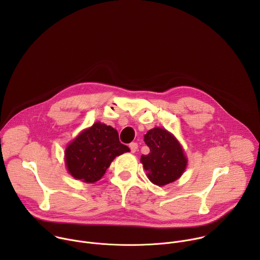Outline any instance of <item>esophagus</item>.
<instances>
[{"mask_svg":"<svg viewBox=\"0 0 260 260\" xmlns=\"http://www.w3.org/2000/svg\"><path fill=\"white\" fill-rule=\"evenodd\" d=\"M129 148H131V151L133 153H135L138 150V144L137 143H131L129 144Z\"/></svg>","mask_w":260,"mask_h":260,"instance_id":"34e87169","label":"esophagus"}]
</instances>
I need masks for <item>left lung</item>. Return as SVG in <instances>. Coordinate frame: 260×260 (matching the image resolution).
Wrapping results in <instances>:
<instances>
[{
  "instance_id": "left-lung-1",
  "label": "left lung",
  "mask_w": 260,
  "mask_h": 260,
  "mask_svg": "<svg viewBox=\"0 0 260 260\" xmlns=\"http://www.w3.org/2000/svg\"><path fill=\"white\" fill-rule=\"evenodd\" d=\"M144 141L150 149L149 154L141 156L148 179L158 186L179 179L186 169L187 158L178 140L167 129L154 127L147 132Z\"/></svg>"
}]
</instances>
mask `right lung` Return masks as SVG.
Masks as SVG:
<instances>
[{
	"instance_id": "1",
	"label": "right lung",
	"mask_w": 260,
	"mask_h": 260,
	"mask_svg": "<svg viewBox=\"0 0 260 260\" xmlns=\"http://www.w3.org/2000/svg\"><path fill=\"white\" fill-rule=\"evenodd\" d=\"M125 152H129V148L120 143L117 131L95 122L67 146L64 162L74 178L94 183L104 176L116 156Z\"/></svg>"
}]
</instances>
